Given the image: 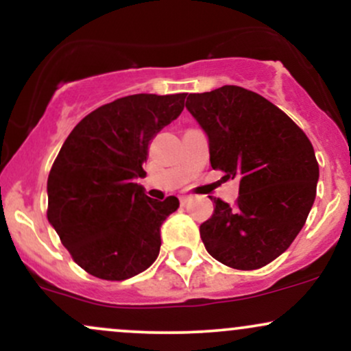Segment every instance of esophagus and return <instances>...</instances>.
<instances>
[{
    "label": "esophagus",
    "instance_id": "34e87169",
    "mask_svg": "<svg viewBox=\"0 0 351 351\" xmlns=\"http://www.w3.org/2000/svg\"><path fill=\"white\" fill-rule=\"evenodd\" d=\"M189 199H191V196H186V195L180 196V201H181V204H183V206H184V204H186V203H188V201H189Z\"/></svg>",
    "mask_w": 351,
    "mask_h": 351
}]
</instances>
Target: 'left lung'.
<instances>
[{"mask_svg": "<svg viewBox=\"0 0 351 351\" xmlns=\"http://www.w3.org/2000/svg\"><path fill=\"white\" fill-rule=\"evenodd\" d=\"M186 108L208 134L211 167L239 178L234 206L211 196L215 213L199 226L204 247L228 267H264L287 251L315 201L312 143L285 112L243 87L189 94Z\"/></svg>", "mask_w": 351, "mask_h": 351, "instance_id": "8db88e82", "label": "left lung"}]
</instances>
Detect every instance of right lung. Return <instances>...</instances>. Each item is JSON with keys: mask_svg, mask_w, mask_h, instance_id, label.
<instances>
[{"mask_svg": "<svg viewBox=\"0 0 351 351\" xmlns=\"http://www.w3.org/2000/svg\"><path fill=\"white\" fill-rule=\"evenodd\" d=\"M186 94H135L95 108L75 125L47 178V219L74 263L104 280L147 271L160 254V228L175 196L145 195L150 140L175 120Z\"/></svg>", "mask_w": 351, "mask_h": 351, "instance_id": "right-lung-1", "label": "right lung"}]
</instances>
